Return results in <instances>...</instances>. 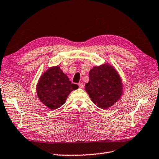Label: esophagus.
I'll return each instance as SVG.
<instances>
[{
  "mask_svg": "<svg viewBox=\"0 0 159 159\" xmlns=\"http://www.w3.org/2000/svg\"><path fill=\"white\" fill-rule=\"evenodd\" d=\"M78 86H79V87H80V88H84V83L81 82V83H79V84H78Z\"/></svg>",
  "mask_w": 159,
  "mask_h": 159,
  "instance_id": "34e87169",
  "label": "esophagus"
}]
</instances>
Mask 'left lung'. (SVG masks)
<instances>
[{"mask_svg": "<svg viewBox=\"0 0 159 159\" xmlns=\"http://www.w3.org/2000/svg\"><path fill=\"white\" fill-rule=\"evenodd\" d=\"M85 90L92 101L102 109H108L123 94L122 80L113 65L103 63L94 66L89 73Z\"/></svg>", "mask_w": 159, "mask_h": 159, "instance_id": "left-lung-1", "label": "left lung"}]
</instances>
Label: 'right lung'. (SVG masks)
<instances>
[{
    "instance_id": "right-lung-1",
    "label": "right lung",
    "mask_w": 159,
    "mask_h": 159,
    "mask_svg": "<svg viewBox=\"0 0 159 159\" xmlns=\"http://www.w3.org/2000/svg\"><path fill=\"white\" fill-rule=\"evenodd\" d=\"M78 88L71 84L59 65L49 67L38 80L36 93L40 102L50 110H55L65 102L71 92Z\"/></svg>"
}]
</instances>
